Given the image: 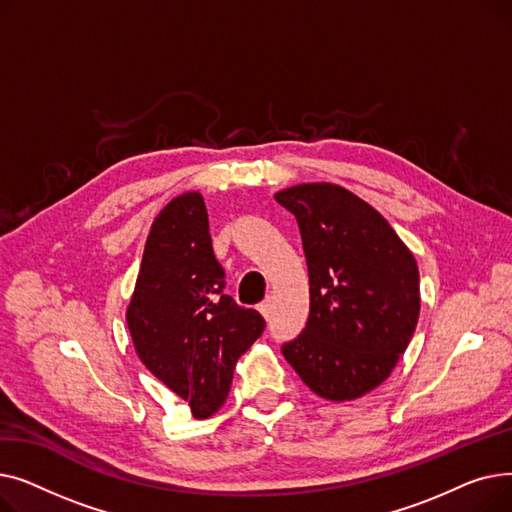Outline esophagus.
<instances>
[{
  "instance_id": "obj_1",
  "label": "esophagus",
  "mask_w": 512,
  "mask_h": 512,
  "mask_svg": "<svg viewBox=\"0 0 512 512\" xmlns=\"http://www.w3.org/2000/svg\"><path fill=\"white\" fill-rule=\"evenodd\" d=\"M259 313H261L265 319H270V313H272V305H270V301H263V303L259 305Z\"/></svg>"
}]
</instances>
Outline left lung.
<instances>
[{
    "mask_svg": "<svg viewBox=\"0 0 512 512\" xmlns=\"http://www.w3.org/2000/svg\"><path fill=\"white\" fill-rule=\"evenodd\" d=\"M276 201L297 218L311 297L305 330L282 353L317 396L359 398L388 378L413 338L417 261L382 213L338 184H297Z\"/></svg>",
    "mask_w": 512,
    "mask_h": 512,
    "instance_id": "1",
    "label": "left lung"
}]
</instances>
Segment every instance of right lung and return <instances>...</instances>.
I'll return each mask as SVG.
<instances>
[{"label": "right lung", "instance_id": "right-lung-1", "mask_svg": "<svg viewBox=\"0 0 512 512\" xmlns=\"http://www.w3.org/2000/svg\"><path fill=\"white\" fill-rule=\"evenodd\" d=\"M224 276L203 197L172 199L147 236L126 324L143 365L188 402L195 419L224 405L238 357L265 328L255 309L224 294Z\"/></svg>", "mask_w": 512, "mask_h": 512}]
</instances>
